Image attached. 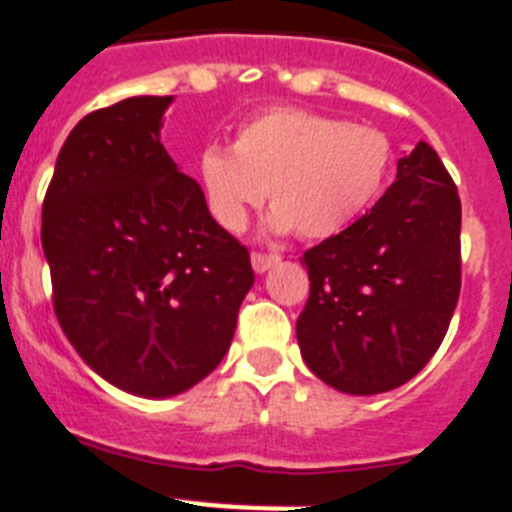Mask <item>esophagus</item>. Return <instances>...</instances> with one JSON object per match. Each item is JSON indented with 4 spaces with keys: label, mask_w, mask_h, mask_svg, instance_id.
I'll list each match as a JSON object with an SVG mask.
<instances>
[{
    "label": "esophagus",
    "mask_w": 512,
    "mask_h": 512,
    "mask_svg": "<svg viewBox=\"0 0 512 512\" xmlns=\"http://www.w3.org/2000/svg\"><path fill=\"white\" fill-rule=\"evenodd\" d=\"M278 260H280L278 255H262V252H252V270L262 275V273H267V270H270V267H273Z\"/></svg>",
    "instance_id": "1"
}]
</instances>
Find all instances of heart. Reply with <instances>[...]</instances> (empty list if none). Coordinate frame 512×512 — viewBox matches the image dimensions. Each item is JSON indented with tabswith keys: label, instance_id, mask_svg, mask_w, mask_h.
I'll use <instances>...</instances> for the list:
<instances>
[{
	"label": "heart",
	"instance_id": "heart-1",
	"mask_svg": "<svg viewBox=\"0 0 512 512\" xmlns=\"http://www.w3.org/2000/svg\"><path fill=\"white\" fill-rule=\"evenodd\" d=\"M390 155V140L375 127L273 107L239 124L232 150L206 147L196 178L224 232H242L267 191V232L298 229L306 239H324L352 224L380 193Z\"/></svg>",
	"mask_w": 512,
	"mask_h": 512
}]
</instances>
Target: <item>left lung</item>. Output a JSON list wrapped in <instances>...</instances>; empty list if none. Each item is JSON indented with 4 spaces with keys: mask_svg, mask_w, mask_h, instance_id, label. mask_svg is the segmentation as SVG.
I'll return each instance as SVG.
<instances>
[{
    "mask_svg": "<svg viewBox=\"0 0 512 512\" xmlns=\"http://www.w3.org/2000/svg\"><path fill=\"white\" fill-rule=\"evenodd\" d=\"M395 178L365 216L303 255L311 293L298 347L339 393H388L416 377L459 301L457 186L426 142L398 160Z\"/></svg>",
    "mask_w": 512,
    "mask_h": 512,
    "instance_id": "8db88e82",
    "label": "left lung"
}]
</instances>
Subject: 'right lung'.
Here are the masks:
<instances>
[{"label": "right lung", "mask_w": 512, "mask_h": 512, "mask_svg": "<svg viewBox=\"0 0 512 512\" xmlns=\"http://www.w3.org/2000/svg\"><path fill=\"white\" fill-rule=\"evenodd\" d=\"M173 96L86 114L43 204L53 306L81 359L140 398L216 370L255 283L250 252L211 219L201 186L160 142Z\"/></svg>", "instance_id": "right-lung-1"}]
</instances>
